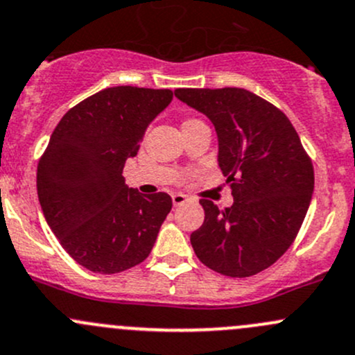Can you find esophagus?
I'll return each instance as SVG.
<instances>
[{
    "mask_svg": "<svg viewBox=\"0 0 355 355\" xmlns=\"http://www.w3.org/2000/svg\"><path fill=\"white\" fill-rule=\"evenodd\" d=\"M186 195H182V193H174L173 195V205L174 207H179V205H182L186 202Z\"/></svg>",
    "mask_w": 355,
    "mask_h": 355,
    "instance_id": "obj_1",
    "label": "esophagus"
}]
</instances>
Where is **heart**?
I'll return each instance as SVG.
<instances>
[{"mask_svg":"<svg viewBox=\"0 0 355 355\" xmlns=\"http://www.w3.org/2000/svg\"><path fill=\"white\" fill-rule=\"evenodd\" d=\"M186 123H188V121H186Z\"/></svg>","mask_w":355,"mask_h":355,"instance_id":"obj_1","label":"heart"}]
</instances>
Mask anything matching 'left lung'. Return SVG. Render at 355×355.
Here are the masks:
<instances>
[{"label":"left lung","mask_w":355,"mask_h":355,"mask_svg":"<svg viewBox=\"0 0 355 355\" xmlns=\"http://www.w3.org/2000/svg\"><path fill=\"white\" fill-rule=\"evenodd\" d=\"M176 97L207 116L218 140V167L234 203L218 210L200 200L205 222L191 234L203 265L251 277L288 250L311 203L313 164L282 111L244 89H178Z\"/></svg>","instance_id":"8db88e82"}]
</instances>
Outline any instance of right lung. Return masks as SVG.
<instances>
[{
  "label": "right lung",
  "instance_id": "obj_1",
  "mask_svg": "<svg viewBox=\"0 0 355 355\" xmlns=\"http://www.w3.org/2000/svg\"><path fill=\"white\" fill-rule=\"evenodd\" d=\"M173 101L169 89L111 87L69 109L37 166L42 214L68 254L94 273H119L150 254L173 208L167 193L124 184L150 124Z\"/></svg>",
  "mask_w": 355,
  "mask_h": 355
}]
</instances>
